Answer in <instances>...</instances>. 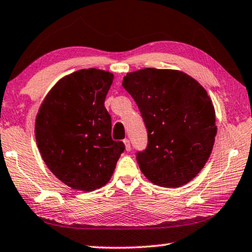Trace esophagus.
<instances>
[{
	"label": "esophagus",
	"mask_w": 252,
	"mask_h": 252,
	"mask_svg": "<svg viewBox=\"0 0 252 252\" xmlns=\"http://www.w3.org/2000/svg\"><path fill=\"white\" fill-rule=\"evenodd\" d=\"M123 142H125L126 150V151H130V149H131V145H130V140H129V139H125V140H123Z\"/></svg>",
	"instance_id": "obj_1"
}]
</instances>
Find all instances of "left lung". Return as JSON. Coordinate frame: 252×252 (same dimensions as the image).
I'll return each mask as SVG.
<instances>
[{
    "label": "left lung",
    "mask_w": 252,
    "mask_h": 252,
    "mask_svg": "<svg viewBox=\"0 0 252 252\" xmlns=\"http://www.w3.org/2000/svg\"><path fill=\"white\" fill-rule=\"evenodd\" d=\"M122 85L137 103L148 131L137 161L148 181L181 187L202 170L212 153L217 126L207 92L196 79L175 69L127 73Z\"/></svg>",
    "instance_id": "obj_1"
}]
</instances>
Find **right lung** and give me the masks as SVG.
I'll return each instance as SVG.
<instances>
[{
  "instance_id": "1",
  "label": "right lung",
  "mask_w": 252,
  "mask_h": 252,
  "mask_svg": "<svg viewBox=\"0 0 252 252\" xmlns=\"http://www.w3.org/2000/svg\"><path fill=\"white\" fill-rule=\"evenodd\" d=\"M113 74L89 68L55 84L39 107L34 133L40 155L59 181L92 191L110 181L125 143L111 137L104 101Z\"/></svg>"
}]
</instances>
